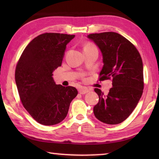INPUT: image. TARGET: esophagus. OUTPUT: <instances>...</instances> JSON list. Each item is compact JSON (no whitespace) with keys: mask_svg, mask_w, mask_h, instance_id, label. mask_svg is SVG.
<instances>
[{"mask_svg":"<svg viewBox=\"0 0 159 159\" xmlns=\"http://www.w3.org/2000/svg\"><path fill=\"white\" fill-rule=\"evenodd\" d=\"M90 90L89 88H87L85 87H80L79 88V92L80 94H81V95H83V94H85L88 92H90Z\"/></svg>","mask_w":159,"mask_h":159,"instance_id":"34e87169","label":"esophagus"}]
</instances>
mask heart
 Segmentation results:
<instances>
[{"mask_svg":"<svg viewBox=\"0 0 159 159\" xmlns=\"http://www.w3.org/2000/svg\"><path fill=\"white\" fill-rule=\"evenodd\" d=\"M96 48L95 45L91 43H87L85 45L84 48H83V50L90 49V48Z\"/></svg>","mask_w":159,"mask_h":159,"instance_id":"heart-1","label":"heart"}]
</instances>
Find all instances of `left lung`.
I'll return each instance as SVG.
<instances>
[{
	"mask_svg": "<svg viewBox=\"0 0 159 159\" xmlns=\"http://www.w3.org/2000/svg\"><path fill=\"white\" fill-rule=\"evenodd\" d=\"M100 49L104 65L99 81L112 80L107 95L95 88L99 102L93 112L107 124L122 123L130 116L143 93V64L140 54L131 42L116 32H103L88 36Z\"/></svg>",
	"mask_w": 159,
	"mask_h": 159,
	"instance_id": "obj_1",
	"label": "left lung"
}]
</instances>
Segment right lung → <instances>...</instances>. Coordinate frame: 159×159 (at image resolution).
Listing matches in <instances>:
<instances>
[{"instance_id":"1","label":"right lung","mask_w":159,"mask_h":159,"mask_svg":"<svg viewBox=\"0 0 159 159\" xmlns=\"http://www.w3.org/2000/svg\"><path fill=\"white\" fill-rule=\"evenodd\" d=\"M75 35L45 33L29 43L15 69L21 103L32 118L45 125L57 124L78 95L76 88L56 85L52 72L60 66L66 45Z\"/></svg>"}]
</instances>
